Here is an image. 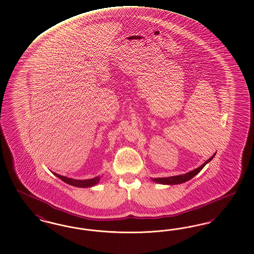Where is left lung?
I'll list each match as a JSON object with an SVG mask.
<instances>
[{"mask_svg":"<svg viewBox=\"0 0 254 254\" xmlns=\"http://www.w3.org/2000/svg\"><path fill=\"white\" fill-rule=\"evenodd\" d=\"M215 156V153L213 154V156L207 160L205 163H203L202 165H200L199 167H197L196 169H193V171L183 174V175H179V176H173V177H168V178H155L152 179L153 182L157 183H161V184H167V185H173V184H181V183H185L190 181L192 178H193L195 175H197L198 173L202 170L203 167L209 163L210 161H212L213 157Z\"/></svg>","mask_w":254,"mask_h":254,"instance_id":"left-lung-1","label":"left lung"}]
</instances>
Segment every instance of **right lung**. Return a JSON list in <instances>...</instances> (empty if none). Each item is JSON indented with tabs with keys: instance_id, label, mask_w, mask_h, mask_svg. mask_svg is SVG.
I'll list each match as a JSON object with an SVG mask.
<instances>
[{
	"instance_id": "1",
	"label": "right lung",
	"mask_w": 254,
	"mask_h": 254,
	"mask_svg": "<svg viewBox=\"0 0 254 254\" xmlns=\"http://www.w3.org/2000/svg\"><path fill=\"white\" fill-rule=\"evenodd\" d=\"M55 176H57L58 178H60L62 182L64 183H68L70 185L72 186H75V187H82V188H87V187H91V186H94L95 184L99 183L100 181V177H95L93 179H89V180H73V179H70V178H67V177H64V176H61L59 174H56V173H53Z\"/></svg>"
}]
</instances>
